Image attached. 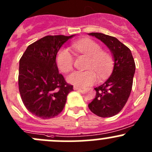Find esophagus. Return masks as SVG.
<instances>
[{
	"instance_id": "34e87169",
	"label": "esophagus",
	"mask_w": 152,
	"mask_h": 152,
	"mask_svg": "<svg viewBox=\"0 0 152 152\" xmlns=\"http://www.w3.org/2000/svg\"><path fill=\"white\" fill-rule=\"evenodd\" d=\"M82 87H78V86H74V87H73V90H82Z\"/></svg>"
}]
</instances>
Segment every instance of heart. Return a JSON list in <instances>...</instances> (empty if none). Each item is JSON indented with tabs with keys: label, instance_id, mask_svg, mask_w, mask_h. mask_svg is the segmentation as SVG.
Here are the masks:
<instances>
[{
	"label": "heart",
	"instance_id": "b5f03b06",
	"mask_svg": "<svg viewBox=\"0 0 152 152\" xmlns=\"http://www.w3.org/2000/svg\"><path fill=\"white\" fill-rule=\"evenodd\" d=\"M72 47L76 53L88 57L85 71H75L67 76L69 83L75 86H87L93 85L97 80V76L100 79L107 78L113 70L115 65L114 58L109 52L102 50L99 44L90 39H84L72 44ZM58 68L62 73L71 71L74 64L73 55L67 48L59 50L56 57Z\"/></svg>",
	"mask_w": 152,
	"mask_h": 152
}]
</instances>
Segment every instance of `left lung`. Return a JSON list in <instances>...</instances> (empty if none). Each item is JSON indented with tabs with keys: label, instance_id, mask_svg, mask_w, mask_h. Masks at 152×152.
<instances>
[{
	"label": "left lung",
	"instance_id": "obj_1",
	"mask_svg": "<svg viewBox=\"0 0 152 152\" xmlns=\"http://www.w3.org/2000/svg\"><path fill=\"white\" fill-rule=\"evenodd\" d=\"M102 40L113 52L114 69L103 85L96 87V98L88 104L93 113L102 118L114 116L121 111L132 88L135 63L128 47L114 37L102 33H90Z\"/></svg>",
	"mask_w": 152,
	"mask_h": 152
}]
</instances>
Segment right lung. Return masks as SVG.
I'll return each instance as SVG.
<instances>
[{
    "label": "right lung",
    "instance_id": "right-lung-1",
    "mask_svg": "<svg viewBox=\"0 0 152 152\" xmlns=\"http://www.w3.org/2000/svg\"><path fill=\"white\" fill-rule=\"evenodd\" d=\"M71 36L48 35L29 45L20 59L18 86L27 110L42 119L57 116L73 90L59 73L56 56Z\"/></svg>",
    "mask_w": 152,
    "mask_h": 152
}]
</instances>
